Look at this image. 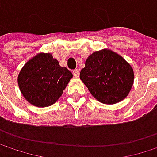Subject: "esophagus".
Returning <instances> with one entry per match:
<instances>
[{
    "label": "esophagus",
    "instance_id": "obj_1",
    "mask_svg": "<svg viewBox=\"0 0 157 157\" xmlns=\"http://www.w3.org/2000/svg\"><path fill=\"white\" fill-rule=\"evenodd\" d=\"M79 74H80V70H79V69H75V70L73 71V75H74V76H75V77H78Z\"/></svg>",
    "mask_w": 157,
    "mask_h": 157
}]
</instances>
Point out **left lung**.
Returning <instances> with one entry per match:
<instances>
[{
	"label": "left lung",
	"mask_w": 157,
	"mask_h": 157,
	"mask_svg": "<svg viewBox=\"0 0 157 157\" xmlns=\"http://www.w3.org/2000/svg\"><path fill=\"white\" fill-rule=\"evenodd\" d=\"M80 78L95 99L105 105H113L129 94L134 82V71L117 53L102 50L87 58Z\"/></svg>",
	"instance_id": "1"
}]
</instances>
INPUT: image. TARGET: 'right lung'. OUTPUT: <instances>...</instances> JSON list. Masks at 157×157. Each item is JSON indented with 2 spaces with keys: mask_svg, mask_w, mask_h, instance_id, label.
<instances>
[{
  "mask_svg": "<svg viewBox=\"0 0 157 157\" xmlns=\"http://www.w3.org/2000/svg\"><path fill=\"white\" fill-rule=\"evenodd\" d=\"M73 74L61 67L50 53H40L23 66L18 84L24 98L38 107L53 105L62 95Z\"/></svg>",
  "mask_w": 157,
  "mask_h": 157,
  "instance_id": "add662e5",
  "label": "right lung"
}]
</instances>
